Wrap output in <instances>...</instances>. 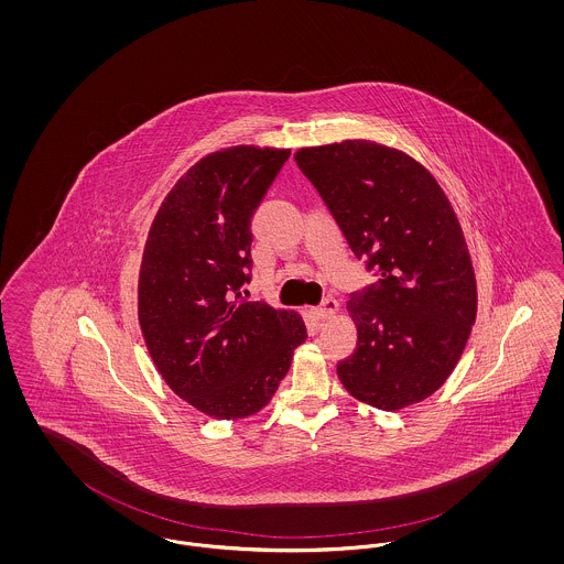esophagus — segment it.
<instances>
[{
    "label": "esophagus",
    "instance_id": "34e87169",
    "mask_svg": "<svg viewBox=\"0 0 564 564\" xmlns=\"http://www.w3.org/2000/svg\"><path fill=\"white\" fill-rule=\"evenodd\" d=\"M336 311H338V300H336V297H325L322 302V306L313 308V311H311V315H313L317 322H323V319L334 317V315H336Z\"/></svg>",
    "mask_w": 564,
    "mask_h": 564
}]
</instances>
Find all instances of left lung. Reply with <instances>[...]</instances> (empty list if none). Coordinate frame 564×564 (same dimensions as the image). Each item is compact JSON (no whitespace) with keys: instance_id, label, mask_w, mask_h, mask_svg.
Segmentation results:
<instances>
[{"instance_id":"left-lung-1","label":"left lung","mask_w":564,"mask_h":564,"mask_svg":"<svg viewBox=\"0 0 564 564\" xmlns=\"http://www.w3.org/2000/svg\"><path fill=\"white\" fill-rule=\"evenodd\" d=\"M295 162L376 276L347 302L357 347L338 361L345 389L380 410L430 398L455 370L478 308L448 198L427 169L372 141L304 148Z\"/></svg>"}]
</instances>
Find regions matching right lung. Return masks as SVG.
<instances>
[{"instance_id":"right-lung-1","label":"right lung","mask_w":564,"mask_h":564,"mask_svg":"<svg viewBox=\"0 0 564 564\" xmlns=\"http://www.w3.org/2000/svg\"><path fill=\"white\" fill-rule=\"evenodd\" d=\"M290 150L232 148L196 162L164 198L139 274V323L164 382L215 419L270 402L304 322L249 302L251 221Z\"/></svg>"}]
</instances>
